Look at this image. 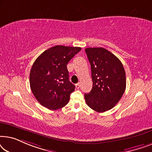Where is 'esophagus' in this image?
I'll return each mask as SVG.
<instances>
[{"label": "esophagus", "mask_w": 152, "mask_h": 152, "mask_svg": "<svg viewBox=\"0 0 152 152\" xmlns=\"http://www.w3.org/2000/svg\"><path fill=\"white\" fill-rule=\"evenodd\" d=\"M80 86H81L80 83H77V84H75V86H76V88H80Z\"/></svg>", "instance_id": "esophagus-1"}]
</instances>
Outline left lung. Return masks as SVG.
Masks as SVG:
<instances>
[{
  "label": "left lung",
  "mask_w": 152,
  "mask_h": 152,
  "mask_svg": "<svg viewBox=\"0 0 152 152\" xmlns=\"http://www.w3.org/2000/svg\"><path fill=\"white\" fill-rule=\"evenodd\" d=\"M91 64L93 88L85 93L87 105L103 113L115 107L126 88L125 70L118 58L103 48L85 49Z\"/></svg>",
  "instance_id": "left-lung-1"
}]
</instances>
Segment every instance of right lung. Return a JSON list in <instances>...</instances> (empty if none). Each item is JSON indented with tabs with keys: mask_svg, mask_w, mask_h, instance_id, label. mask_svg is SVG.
Masks as SVG:
<instances>
[{
	"mask_svg": "<svg viewBox=\"0 0 152 152\" xmlns=\"http://www.w3.org/2000/svg\"><path fill=\"white\" fill-rule=\"evenodd\" d=\"M81 49L55 45L35 60L30 73V88L43 107L57 110L68 104L75 86L69 81L67 64Z\"/></svg>",
	"mask_w": 152,
	"mask_h": 152,
	"instance_id": "obj_1",
	"label": "right lung"
}]
</instances>
